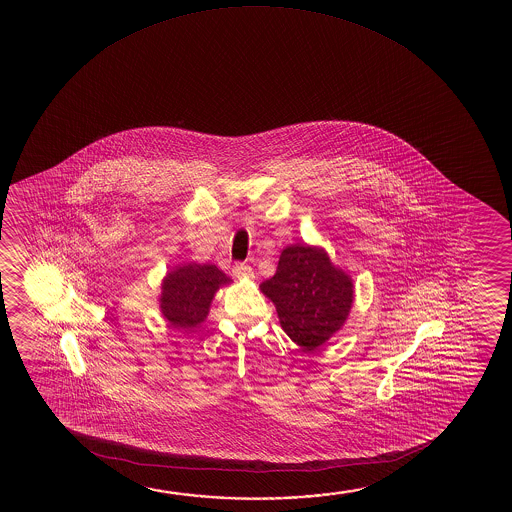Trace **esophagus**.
<instances>
[{
    "mask_svg": "<svg viewBox=\"0 0 512 512\" xmlns=\"http://www.w3.org/2000/svg\"><path fill=\"white\" fill-rule=\"evenodd\" d=\"M232 274H234V278H238V280H243V278H248V280H252L253 278V269L248 266V264H236V266L232 267Z\"/></svg>",
    "mask_w": 512,
    "mask_h": 512,
    "instance_id": "1",
    "label": "esophagus"
}]
</instances>
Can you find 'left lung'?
<instances>
[{
    "label": "left lung",
    "instance_id": "8db88e82",
    "mask_svg": "<svg viewBox=\"0 0 512 512\" xmlns=\"http://www.w3.org/2000/svg\"><path fill=\"white\" fill-rule=\"evenodd\" d=\"M260 290L276 306L287 336L304 351L329 341L353 304V281L320 246H287L276 274Z\"/></svg>",
    "mask_w": 512,
    "mask_h": 512
}]
</instances>
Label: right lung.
Here are the masks:
<instances>
[{"instance_id": "add662e5", "label": "right lung", "mask_w": 512, "mask_h": 512, "mask_svg": "<svg viewBox=\"0 0 512 512\" xmlns=\"http://www.w3.org/2000/svg\"><path fill=\"white\" fill-rule=\"evenodd\" d=\"M231 278L211 264H185L162 280L161 311L173 329H192L206 320L217 290Z\"/></svg>"}]
</instances>
